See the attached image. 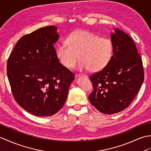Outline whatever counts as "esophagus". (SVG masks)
Here are the masks:
<instances>
[{
    "label": "esophagus",
    "instance_id": "1",
    "mask_svg": "<svg viewBox=\"0 0 151 151\" xmlns=\"http://www.w3.org/2000/svg\"><path fill=\"white\" fill-rule=\"evenodd\" d=\"M76 78H79V77L80 76H83V77H85V78H87V75H76Z\"/></svg>",
    "mask_w": 151,
    "mask_h": 151
}]
</instances>
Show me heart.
<instances>
[{
  "label": "heart",
  "instance_id": "1",
  "mask_svg": "<svg viewBox=\"0 0 151 151\" xmlns=\"http://www.w3.org/2000/svg\"><path fill=\"white\" fill-rule=\"evenodd\" d=\"M56 50L59 62L68 69L73 68L80 60V71L89 69L97 72L105 68L113 53L112 41L107 38H100L89 31L78 30L71 33Z\"/></svg>",
  "mask_w": 151,
  "mask_h": 151
}]
</instances>
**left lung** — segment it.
Listing matches in <instances>:
<instances>
[{
  "mask_svg": "<svg viewBox=\"0 0 151 151\" xmlns=\"http://www.w3.org/2000/svg\"><path fill=\"white\" fill-rule=\"evenodd\" d=\"M110 34L113 55L105 68L89 76L94 87L91 104L104 114H113L127 108L144 80L143 64L134 41L124 31L113 28Z\"/></svg>",
  "mask_w": 151,
  "mask_h": 151,
  "instance_id": "left-lung-1",
  "label": "left lung"
}]
</instances>
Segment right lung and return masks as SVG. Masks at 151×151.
Segmentation results:
<instances>
[{
    "mask_svg": "<svg viewBox=\"0 0 151 151\" xmlns=\"http://www.w3.org/2000/svg\"><path fill=\"white\" fill-rule=\"evenodd\" d=\"M58 28H40L21 37L10 55L7 74L19 106L37 116L54 115L64 106L73 73L59 62Z\"/></svg>",
    "mask_w": 151,
    "mask_h": 151,
    "instance_id": "1",
    "label": "right lung"
}]
</instances>
